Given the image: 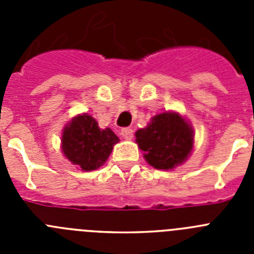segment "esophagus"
<instances>
[{"mask_svg": "<svg viewBox=\"0 0 254 254\" xmlns=\"http://www.w3.org/2000/svg\"><path fill=\"white\" fill-rule=\"evenodd\" d=\"M121 134H122V137L126 138V140H131L133 137V131L131 128H122Z\"/></svg>", "mask_w": 254, "mask_h": 254, "instance_id": "34e87169", "label": "esophagus"}]
</instances>
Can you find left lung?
I'll use <instances>...</instances> for the list:
<instances>
[{"mask_svg":"<svg viewBox=\"0 0 254 254\" xmlns=\"http://www.w3.org/2000/svg\"><path fill=\"white\" fill-rule=\"evenodd\" d=\"M134 136L143 158L155 169H174L187 160L193 149V128L177 112L156 114Z\"/></svg>","mask_w":254,"mask_h":254,"instance_id":"obj_1","label":"left lung"}]
</instances>
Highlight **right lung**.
<instances>
[{
    "label": "right lung",
    "instance_id": "right-lung-1",
    "mask_svg": "<svg viewBox=\"0 0 254 254\" xmlns=\"http://www.w3.org/2000/svg\"><path fill=\"white\" fill-rule=\"evenodd\" d=\"M120 141L111 128H99L87 113L73 117L62 132V152L81 170H95L107 161Z\"/></svg>",
    "mask_w": 254,
    "mask_h": 254
}]
</instances>
